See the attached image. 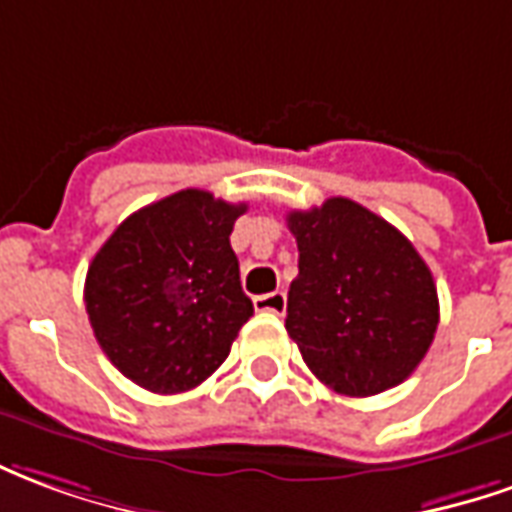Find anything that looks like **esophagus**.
<instances>
[{"label": "esophagus", "mask_w": 512, "mask_h": 512, "mask_svg": "<svg viewBox=\"0 0 512 512\" xmlns=\"http://www.w3.org/2000/svg\"><path fill=\"white\" fill-rule=\"evenodd\" d=\"M253 308H256V311H264V314H284L286 292L275 289V292H267V295L253 297Z\"/></svg>", "instance_id": "1"}]
</instances>
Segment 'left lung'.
Here are the masks:
<instances>
[{"instance_id":"1","label":"left lung","mask_w":512,"mask_h":512,"mask_svg":"<svg viewBox=\"0 0 512 512\" xmlns=\"http://www.w3.org/2000/svg\"><path fill=\"white\" fill-rule=\"evenodd\" d=\"M297 278L286 331L317 378L344 397H372L419 366L438 328L433 273L408 239L350 198L289 212Z\"/></svg>"}]
</instances>
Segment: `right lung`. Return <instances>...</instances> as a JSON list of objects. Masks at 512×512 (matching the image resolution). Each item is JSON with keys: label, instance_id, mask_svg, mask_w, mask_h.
Returning <instances> with one entry per match:
<instances>
[{"label": "right lung", "instance_id": "obj_1", "mask_svg": "<svg viewBox=\"0 0 512 512\" xmlns=\"http://www.w3.org/2000/svg\"><path fill=\"white\" fill-rule=\"evenodd\" d=\"M245 209L206 190L173 192L126 217L93 256L90 328L137 386L190 391L228 358L253 314L228 239Z\"/></svg>", "mask_w": 512, "mask_h": 512}]
</instances>
